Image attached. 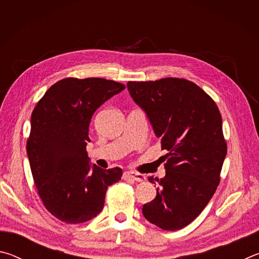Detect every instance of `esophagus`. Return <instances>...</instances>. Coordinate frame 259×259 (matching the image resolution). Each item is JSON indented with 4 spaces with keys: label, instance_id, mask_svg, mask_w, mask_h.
<instances>
[{
    "label": "esophagus",
    "instance_id": "34e87169",
    "mask_svg": "<svg viewBox=\"0 0 259 259\" xmlns=\"http://www.w3.org/2000/svg\"><path fill=\"white\" fill-rule=\"evenodd\" d=\"M123 179H131V181L135 182H144L145 181V176L139 172H134V171H124L123 176H122Z\"/></svg>",
    "mask_w": 259,
    "mask_h": 259
}]
</instances>
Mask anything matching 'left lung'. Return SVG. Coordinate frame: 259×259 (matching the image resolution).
I'll use <instances>...</instances> for the list:
<instances>
[{"label":"left lung","mask_w":259,"mask_h":259,"mask_svg":"<svg viewBox=\"0 0 259 259\" xmlns=\"http://www.w3.org/2000/svg\"><path fill=\"white\" fill-rule=\"evenodd\" d=\"M126 87L168 152L161 157L165 176L150 178L159 186L155 199L143 205V214L162 230H181L199 216L221 182L227 153L221 112L186 78L129 81Z\"/></svg>","instance_id":"8db88e82"}]
</instances>
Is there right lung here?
Returning <instances> with one entry per match:
<instances>
[{
  "mask_svg": "<svg viewBox=\"0 0 259 259\" xmlns=\"http://www.w3.org/2000/svg\"><path fill=\"white\" fill-rule=\"evenodd\" d=\"M125 88L100 77H66L47 90L30 117L26 144L37 194L51 214L80 224L102 211L109 185L122 176L119 166L89 164V124L100 105Z\"/></svg>",
  "mask_w": 259,
  "mask_h": 259,
  "instance_id": "1",
  "label": "right lung"
}]
</instances>
